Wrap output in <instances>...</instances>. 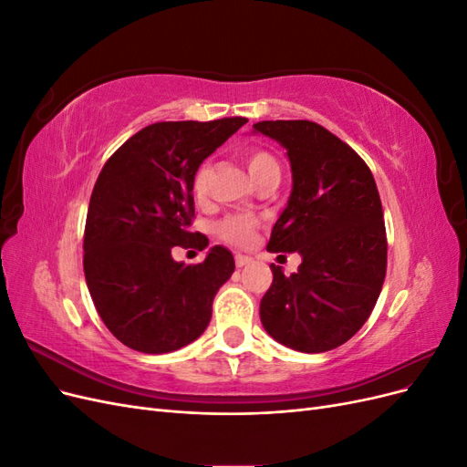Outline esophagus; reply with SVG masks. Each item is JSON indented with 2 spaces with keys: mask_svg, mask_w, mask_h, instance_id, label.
Segmentation results:
<instances>
[{
  "mask_svg": "<svg viewBox=\"0 0 467 467\" xmlns=\"http://www.w3.org/2000/svg\"><path fill=\"white\" fill-rule=\"evenodd\" d=\"M249 263H251V257H247V255H239V253H237V255H235V265H237L239 268L245 266V265H249Z\"/></svg>",
  "mask_w": 467,
  "mask_h": 467,
  "instance_id": "obj_1",
  "label": "esophagus"
}]
</instances>
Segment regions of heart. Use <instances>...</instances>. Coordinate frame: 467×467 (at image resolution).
<instances>
[{
    "instance_id": "heart-1",
    "label": "heart",
    "mask_w": 467,
    "mask_h": 467,
    "mask_svg": "<svg viewBox=\"0 0 467 467\" xmlns=\"http://www.w3.org/2000/svg\"><path fill=\"white\" fill-rule=\"evenodd\" d=\"M242 158L249 169L253 181L268 171H278V161L275 160V155L268 153L266 150H259V148L245 150L242 153ZM206 181H208V167L202 165L199 171H196L192 181V191L196 196H202L206 192ZM255 228H257L255 218L228 216L216 225V234L223 239V242H230L234 245H247L251 242L253 234H255Z\"/></svg>"
}]
</instances>
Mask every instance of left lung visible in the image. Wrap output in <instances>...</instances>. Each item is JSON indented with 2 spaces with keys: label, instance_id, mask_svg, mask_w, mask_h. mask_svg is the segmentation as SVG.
I'll return each instance as SVG.
<instances>
[{
  "label": "left lung",
  "instance_id": "left-lung-1",
  "mask_svg": "<svg viewBox=\"0 0 467 467\" xmlns=\"http://www.w3.org/2000/svg\"><path fill=\"white\" fill-rule=\"evenodd\" d=\"M253 129L285 146L292 167L290 199L266 249L302 255L290 276L271 265L261 323L288 348H337L370 317L386 278L376 181L360 155L317 122L263 120Z\"/></svg>",
  "mask_w": 467,
  "mask_h": 467
}]
</instances>
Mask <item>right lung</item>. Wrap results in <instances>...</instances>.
<instances>
[{
    "mask_svg": "<svg viewBox=\"0 0 467 467\" xmlns=\"http://www.w3.org/2000/svg\"><path fill=\"white\" fill-rule=\"evenodd\" d=\"M247 122H155L110 155L91 192L83 271L107 329L146 355L192 343L208 327L212 302L234 273L232 253L214 245L202 263L173 259L182 247L204 249L191 232L192 181L201 163Z\"/></svg>",
    "mask_w": 467,
    "mask_h": 467,
    "instance_id": "obj_1",
    "label": "right lung"
}]
</instances>
